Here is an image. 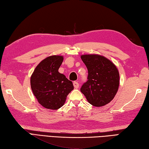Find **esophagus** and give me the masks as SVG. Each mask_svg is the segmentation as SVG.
Returning a JSON list of instances; mask_svg holds the SVG:
<instances>
[{
  "label": "esophagus",
  "mask_w": 149,
  "mask_h": 149,
  "mask_svg": "<svg viewBox=\"0 0 149 149\" xmlns=\"http://www.w3.org/2000/svg\"><path fill=\"white\" fill-rule=\"evenodd\" d=\"M73 85H74V87L75 88H79V84L76 81H74V82H73Z\"/></svg>",
  "instance_id": "1"
}]
</instances>
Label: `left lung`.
<instances>
[{
	"label": "left lung",
	"mask_w": 149,
	"mask_h": 149,
	"mask_svg": "<svg viewBox=\"0 0 149 149\" xmlns=\"http://www.w3.org/2000/svg\"><path fill=\"white\" fill-rule=\"evenodd\" d=\"M81 59L88 69V80L80 91L92 106H103L115 97L119 85V74L116 65L98 55H83Z\"/></svg>",
	"instance_id": "left-lung-1"
}]
</instances>
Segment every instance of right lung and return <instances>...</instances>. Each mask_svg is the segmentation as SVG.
<instances>
[{
	"mask_svg": "<svg viewBox=\"0 0 149 149\" xmlns=\"http://www.w3.org/2000/svg\"><path fill=\"white\" fill-rule=\"evenodd\" d=\"M63 56L53 55L41 61L30 79L31 88L38 101L44 108H61L67 95L74 89L72 81L58 72Z\"/></svg>",
	"mask_w": 149,
	"mask_h": 149,
	"instance_id": "1",
	"label": "right lung"
}]
</instances>
